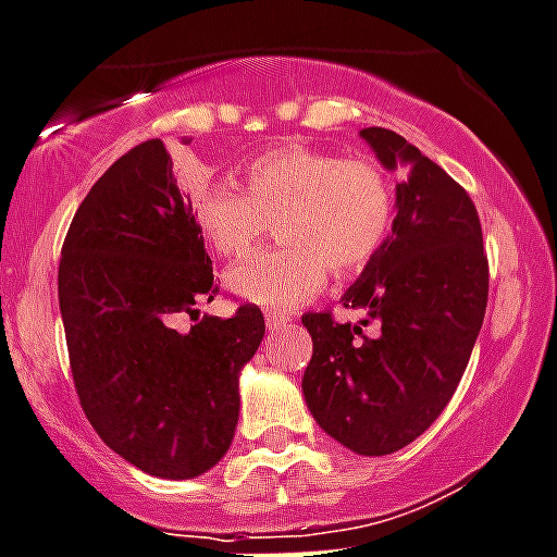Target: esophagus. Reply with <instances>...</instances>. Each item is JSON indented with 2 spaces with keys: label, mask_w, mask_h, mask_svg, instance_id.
Segmentation results:
<instances>
[{
  "label": "esophagus",
  "mask_w": 557,
  "mask_h": 557,
  "mask_svg": "<svg viewBox=\"0 0 557 557\" xmlns=\"http://www.w3.org/2000/svg\"><path fill=\"white\" fill-rule=\"evenodd\" d=\"M287 322H289V317H284V314H264V327H268L270 333H278L282 327H287Z\"/></svg>",
  "instance_id": "1"
}]
</instances>
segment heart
Here are the masks:
<instances>
[{"mask_svg":"<svg viewBox=\"0 0 557 557\" xmlns=\"http://www.w3.org/2000/svg\"><path fill=\"white\" fill-rule=\"evenodd\" d=\"M194 213L230 262L251 257L275 224L284 248L232 270L226 287L246 304L289 311L320 293L327 270L352 275L372 262L394 224V188L367 158L284 147L248 161L243 190L199 185Z\"/></svg>","mask_w":557,"mask_h":557,"instance_id":"obj_1","label":"heart"}]
</instances>
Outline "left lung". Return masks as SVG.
Here are the masks:
<instances>
[{"label":"left lung","instance_id":"obj_1","mask_svg":"<svg viewBox=\"0 0 557 557\" xmlns=\"http://www.w3.org/2000/svg\"><path fill=\"white\" fill-rule=\"evenodd\" d=\"M361 136L385 169H401L396 219L383 248L344 293L379 333L304 314L314 352L304 396L314 421L344 448L385 457L446 410L479 338L490 295L481 221L468 190L418 147L385 128Z\"/></svg>","mask_w":557,"mask_h":557}]
</instances>
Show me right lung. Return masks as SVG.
<instances>
[{"instance_id": "right-lung-1", "label": "right lung", "mask_w": 557, "mask_h": 557, "mask_svg": "<svg viewBox=\"0 0 557 557\" xmlns=\"http://www.w3.org/2000/svg\"><path fill=\"white\" fill-rule=\"evenodd\" d=\"M57 282L73 383L100 441L158 479L208 473L235 437L240 369L264 317L251 304L199 317L219 287L161 139L116 158L84 196Z\"/></svg>"}]
</instances>
